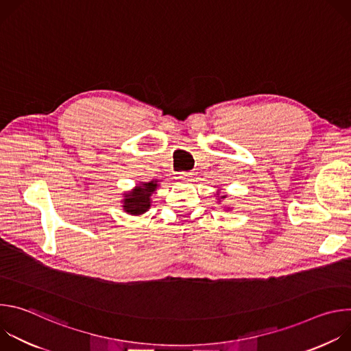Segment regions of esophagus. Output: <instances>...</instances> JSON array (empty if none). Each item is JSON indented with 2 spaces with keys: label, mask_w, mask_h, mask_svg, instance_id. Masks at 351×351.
Instances as JSON below:
<instances>
[{
  "label": "esophagus",
  "mask_w": 351,
  "mask_h": 351,
  "mask_svg": "<svg viewBox=\"0 0 351 351\" xmlns=\"http://www.w3.org/2000/svg\"><path fill=\"white\" fill-rule=\"evenodd\" d=\"M178 178L182 179V180L189 179V178H191V172H179V173H178Z\"/></svg>",
  "instance_id": "obj_1"
}]
</instances>
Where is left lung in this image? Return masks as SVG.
I'll use <instances>...</instances> for the list:
<instances>
[{
	"mask_svg": "<svg viewBox=\"0 0 351 351\" xmlns=\"http://www.w3.org/2000/svg\"><path fill=\"white\" fill-rule=\"evenodd\" d=\"M225 197H226V195H222V198H225Z\"/></svg>",
	"mask_w": 351,
	"mask_h": 351,
	"instance_id": "left-lung-1",
	"label": "left lung"
}]
</instances>
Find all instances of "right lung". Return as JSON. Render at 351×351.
<instances>
[{
	"label": "right lung",
	"instance_id": "right-lung-1",
	"mask_svg": "<svg viewBox=\"0 0 351 351\" xmlns=\"http://www.w3.org/2000/svg\"><path fill=\"white\" fill-rule=\"evenodd\" d=\"M157 182L143 183V186H137L132 193L125 195L123 210L132 215H140L145 213L152 206V194L157 189Z\"/></svg>",
	"mask_w": 351,
	"mask_h": 351
}]
</instances>
